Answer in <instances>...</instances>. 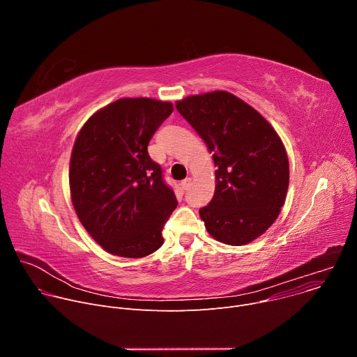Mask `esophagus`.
I'll return each mask as SVG.
<instances>
[{"label":"esophagus","mask_w":357,"mask_h":357,"mask_svg":"<svg viewBox=\"0 0 357 357\" xmlns=\"http://www.w3.org/2000/svg\"><path fill=\"white\" fill-rule=\"evenodd\" d=\"M190 182H192V178H186V179H183V181L181 182L182 189H188V188H189V185H190Z\"/></svg>","instance_id":"obj_1"}]
</instances>
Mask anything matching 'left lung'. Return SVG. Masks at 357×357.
<instances>
[{"instance_id": "1", "label": "left lung", "mask_w": 357, "mask_h": 357, "mask_svg": "<svg viewBox=\"0 0 357 357\" xmlns=\"http://www.w3.org/2000/svg\"><path fill=\"white\" fill-rule=\"evenodd\" d=\"M176 110L205 141L218 167L216 189L199 211L208 233L243 245L275 222L284 206L289 164L271 124L234 94L216 90L176 101Z\"/></svg>"}]
</instances>
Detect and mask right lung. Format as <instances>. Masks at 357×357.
I'll return each mask as SVG.
<instances>
[{"mask_svg": "<svg viewBox=\"0 0 357 357\" xmlns=\"http://www.w3.org/2000/svg\"><path fill=\"white\" fill-rule=\"evenodd\" d=\"M174 110L169 101L119 98L79 131L70 157L75 212L93 240L114 256L141 259L157 251L178 202L148 142Z\"/></svg>", "mask_w": 357, "mask_h": 357, "instance_id": "add662e5", "label": "right lung"}]
</instances>
